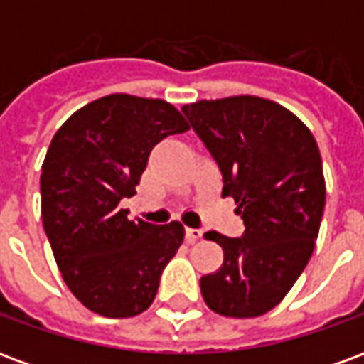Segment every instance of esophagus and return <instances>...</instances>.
<instances>
[{"instance_id": "esophagus-1", "label": "esophagus", "mask_w": 364, "mask_h": 364, "mask_svg": "<svg viewBox=\"0 0 364 364\" xmlns=\"http://www.w3.org/2000/svg\"><path fill=\"white\" fill-rule=\"evenodd\" d=\"M185 237H187V242H189V244H197L198 240L203 237V232L197 228H187L185 230Z\"/></svg>"}]
</instances>
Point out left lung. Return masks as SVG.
Returning <instances> with one entry per match:
<instances>
[{
  "mask_svg": "<svg viewBox=\"0 0 364 364\" xmlns=\"http://www.w3.org/2000/svg\"><path fill=\"white\" fill-rule=\"evenodd\" d=\"M191 127L222 171V197L236 200L242 237L206 232L224 252L200 279L213 312L257 318L287 296L312 257L326 206L321 156L312 132L282 105L234 95L185 105Z\"/></svg>",
  "mask_w": 364,
  "mask_h": 364,
  "instance_id": "1",
  "label": "left lung"
}]
</instances>
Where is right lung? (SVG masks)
Listing matches in <instances>:
<instances>
[{
	"mask_svg": "<svg viewBox=\"0 0 364 364\" xmlns=\"http://www.w3.org/2000/svg\"><path fill=\"white\" fill-rule=\"evenodd\" d=\"M189 122L164 99L112 93L58 128L41 173V213L62 279L87 310L132 318L148 310L185 237L181 222L128 220L151 148Z\"/></svg>",
	"mask_w": 364,
	"mask_h": 364,
	"instance_id": "1",
	"label": "right lung"
}]
</instances>
